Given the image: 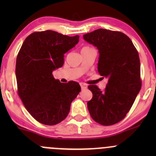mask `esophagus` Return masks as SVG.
<instances>
[{"label":"esophagus","mask_w":156,"mask_h":156,"mask_svg":"<svg viewBox=\"0 0 156 156\" xmlns=\"http://www.w3.org/2000/svg\"><path fill=\"white\" fill-rule=\"evenodd\" d=\"M80 85H81V89H86V88H87V86L85 84H83V83H81V84H80Z\"/></svg>","instance_id":"1"}]
</instances>
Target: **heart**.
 Returning a JSON list of instances; mask_svg holds the SVG:
<instances>
[{
  "instance_id": "obj_1",
  "label": "heart",
  "mask_w": 156,
  "mask_h": 156,
  "mask_svg": "<svg viewBox=\"0 0 156 156\" xmlns=\"http://www.w3.org/2000/svg\"><path fill=\"white\" fill-rule=\"evenodd\" d=\"M87 48H88V47H84V48H82V50H84V49H87Z\"/></svg>"
}]
</instances>
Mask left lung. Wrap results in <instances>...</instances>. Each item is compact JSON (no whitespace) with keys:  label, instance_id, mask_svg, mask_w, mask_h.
<instances>
[{"label":"left lung","instance_id":"obj_1","mask_svg":"<svg viewBox=\"0 0 156 156\" xmlns=\"http://www.w3.org/2000/svg\"><path fill=\"white\" fill-rule=\"evenodd\" d=\"M83 37L98 49V72L108 80L104 90L88 86L93 94L88 111L97 123L115 125L126 116L141 89L139 54L131 40L121 31L99 29Z\"/></svg>","mask_w":156,"mask_h":156}]
</instances>
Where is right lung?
<instances>
[{
    "label": "right lung",
    "mask_w": 156,
    "mask_h": 156,
    "mask_svg": "<svg viewBox=\"0 0 156 156\" xmlns=\"http://www.w3.org/2000/svg\"><path fill=\"white\" fill-rule=\"evenodd\" d=\"M69 37L47 30L29 34L16 58L17 92L27 111L40 123L55 125L63 121L72 102L81 91L79 84L61 83L53 71L63 66L64 54L78 43Z\"/></svg>",
    "instance_id": "add662e5"
}]
</instances>
